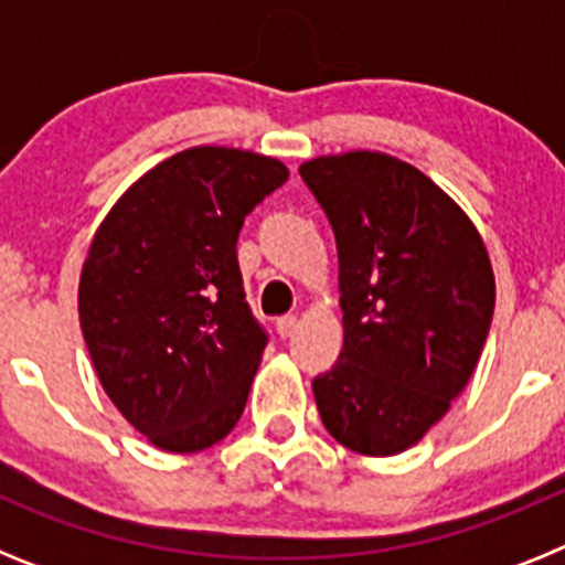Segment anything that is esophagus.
<instances>
[{
  "mask_svg": "<svg viewBox=\"0 0 565 565\" xmlns=\"http://www.w3.org/2000/svg\"><path fill=\"white\" fill-rule=\"evenodd\" d=\"M294 331H297V317H294V313H288V317H279L277 319V333L282 339H288V337H294Z\"/></svg>",
  "mask_w": 565,
  "mask_h": 565,
  "instance_id": "1",
  "label": "esophagus"
}]
</instances>
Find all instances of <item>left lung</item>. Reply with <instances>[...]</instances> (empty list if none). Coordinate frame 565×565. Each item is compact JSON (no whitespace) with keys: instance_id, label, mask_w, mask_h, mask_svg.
I'll return each instance as SVG.
<instances>
[{"instance_id":"1","label":"left lung","mask_w":565,"mask_h":565,"mask_svg":"<svg viewBox=\"0 0 565 565\" xmlns=\"http://www.w3.org/2000/svg\"><path fill=\"white\" fill-rule=\"evenodd\" d=\"M339 254L344 344L313 379L326 430L362 456H398L472 379L495 311L476 223L424 172L356 149L299 167Z\"/></svg>"}]
</instances>
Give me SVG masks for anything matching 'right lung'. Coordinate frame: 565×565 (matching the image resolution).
Listing matches in <instances>:
<instances>
[{"mask_svg": "<svg viewBox=\"0 0 565 565\" xmlns=\"http://www.w3.org/2000/svg\"><path fill=\"white\" fill-rule=\"evenodd\" d=\"M286 163L192 147L118 198L78 279V322L104 393L158 450H206L234 430L266 351L237 266L246 214Z\"/></svg>", "mask_w": 565, "mask_h": 565, "instance_id": "right-lung-1", "label": "right lung"}]
</instances>
